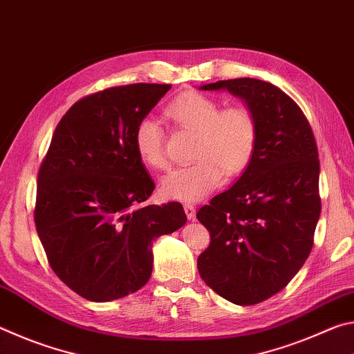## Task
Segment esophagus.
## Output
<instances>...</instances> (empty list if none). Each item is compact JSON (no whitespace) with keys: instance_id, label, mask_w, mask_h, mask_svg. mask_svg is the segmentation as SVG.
I'll use <instances>...</instances> for the list:
<instances>
[{"instance_id":"1","label":"esophagus","mask_w":354,"mask_h":354,"mask_svg":"<svg viewBox=\"0 0 354 354\" xmlns=\"http://www.w3.org/2000/svg\"><path fill=\"white\" fill-rule=\"evenodd\" d=\"M184 212H185V215H187L189 220L195 218V207L192 205H184Z\"/></svg>"}]
</instances>
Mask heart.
Segmentation results:
<instances>
[{
  "label": "heart",
  "instance_id": "1",
  "mask_svg": "<svg viewBox=\"0 0 354 354\" xmlns=\"http://www.w3.org/2000/svg\"><path fill=\"white\" fill-rule=\"evenodd\" d=\"M167 117L195 133L194 164L167 173L159 192L165 200L195 203L227 176L239 175L253 158L257 124L250 109L232 106L220 111V103L198 92H185L167 106ZM134 148L149 169L167 165L164 131L151 117L142 118L134 131Z\"/></svg>",
  "mask_w": 354,
  "mask_h": 354
}]
</instances>
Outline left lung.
Segmentation results:
<instances>
[{
  "label": "left lung",
  "instance_id": "1",
  "mask_svg": "<svg viewBox=\"0 0 354 354\" xmlns=\"http://www.w3.org/2000/svg\"><path fill=\"white\" fill-rule=\"evenodd\" d=\"M200 91H227L256 118L247 169L196 212L211 234L196 261L200 277L227 301L248 306L283 290L313 250L322 209L319 153L303 111L273 84L239 77Z\"/></svg>",
  "mask_w": 354,
  "mask_h": 354
}]
</instances>
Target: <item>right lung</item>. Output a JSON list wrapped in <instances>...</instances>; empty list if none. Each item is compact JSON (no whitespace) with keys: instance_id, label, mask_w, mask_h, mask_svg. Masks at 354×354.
<instances>
[{"instance_id":"obj_1","label":"right lung","mask_w":354,"mask_h":354,"mask_svg":"<svg viewBox=\"0 0 354 354\" xmlns=\"http://www.w3.org/2000/svg\"><path fill=\"white\" fill-rule=\"evenodd\" d=\"M170 87L131 84L77 101L40 165L34 211L40 242L62 283L91 301L145 286L154 242L187 221L179 203L140 206L154 183L136 153L134 131Z\"/></svg>"}]
</instances>
